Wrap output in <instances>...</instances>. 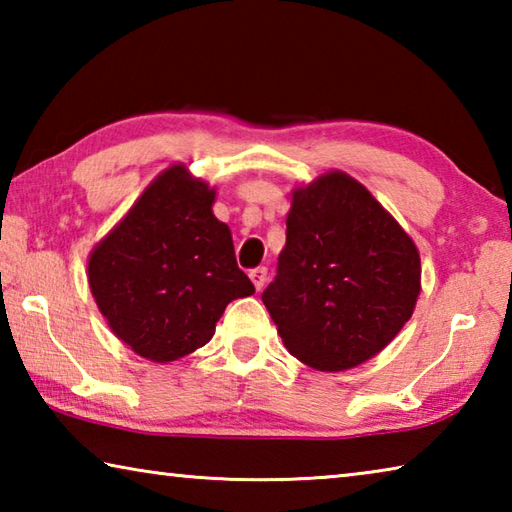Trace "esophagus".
Listing matches in <instances>:
<instances>
[{
	"mask_svg": "<svg viewBox=\"0 0 512 512\" xmlns=\"http://www.w3.org/2000/svg\"><path fill=\"white\" fill-rule=\"evenodd\" d=\"M266 275H268V271H266L264 266L253 268V271L248 273V277H250V280H253V284H255V289H257V291H262V289H264V284H266Z\"/></svg>",
	"mask_w": 512,
	"mask_h": 512,
	"instance_id": "34e87169",
	"label": "esophagus"
}]
</instances>
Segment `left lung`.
Here are the masks:
<instances>
[{
    "instance_id": "left-lung-1",
    "label": "left lung",
    "mask_w": 512,
    "mask_h": 512,
    "mask_svg": "<svg viewBox=\"0 0 512 512\" xmlns=\"http://www.w3.org/2000/svg\"><path fill=\"white\" fill-rule=\"evenodd\" d=\"M418 296V248L366 187L329 171L293 194L262 293L293 357L325 372L359 366L395 339Z\"/></svg>"
}]
</instances>
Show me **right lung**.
Returning a JSON list of instances; mask_svg holds the SVG:
<instances>
[{
	"instance_id": "1",
	"label": "right lung",
	"mask_w": 512,
	"mask_h": 512,
	"mask_svg": "<svg viewBox=\"0 0 512 512\" xmlns=\"http://www.w3.org/2000/svg\"><path fill=\"white\" fill-rule=\"evenodd\" d=\"M212 203L214 189L178 164L92 250L88 277L99 311L144 359L167 363L201 348L228 302L255 293Z\"/></svg>"
}]
</instances>
